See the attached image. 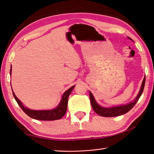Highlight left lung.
Wrapping results in <instances>:
<instances>
[{"instance_id":"obj_1","label":"left lung","mask_w":154,"mask_h":154,"mask_svg":"<svg viewBox=\"0 0 154 154\" xmlns=\"http://www.w3.org/2000/svg\"><path fill=\"white\" fill-rule=\"evenodd\" d=\"M128 38L131 40V38L129 37ZM145 81H146V77H144V79H143V81H142L140 91H139L137 96L134 99V100H133L131 103H128V104H126V105L112 107V108H104V107H102L98 104V103L95 100L93 95H92L91 92L89 91V94H90V100H91L92 109H93L94 112L97 114H98L99 116H103V117H116V116L123 115V114L127 113L128 111H130L132 108H133L134 106V105L138 102V99L140 98V96L142 95L143 92V91H144Z\"/></svg>"}]
</instances>
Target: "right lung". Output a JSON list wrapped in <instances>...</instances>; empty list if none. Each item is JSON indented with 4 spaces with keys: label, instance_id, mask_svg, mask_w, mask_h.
<instances>
[{
    "label": "right lung",
    "instance_id": "add662e5",
    "mask_svg": "<svg viewBox=\"0 0 154 154\" xmlns=\"http://www.w3.org/2000/svg\"><path fill=\"white\" fill-rule=\"evenodd\" d=\"M11 72H12V68H10V75H11ZM74 87H75V85L69 88L68 90L64 92L62 95V99H61V101L59 103L58 106H57L56 108L53 109H50V110H33V109H29L22 104V103L21 102L20 100L16 97L13 91H12V92H13L14 97L15 98L17 103H18V105L20 106L21 109H22L28 116L33 118V119H37V120L54 121V120H58L61 119V118L63 117L64 115L66 114L67 108V102H68L69 96Z\"/></svg>",
    "mask_w": 154,
    "mask_h": 154
}]
</instances>
